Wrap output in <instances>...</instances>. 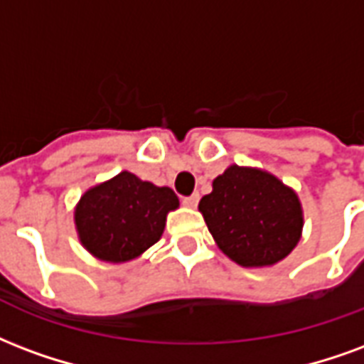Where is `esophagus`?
Segmentation results:
<instances>
[{"mask_svg": "<svg viewBox=\"0 0 364 364\" xmlns=\"http://www.w3.org/2000/svg\"><path fill=\"white\" fill-rule=\"evenodd\" d=\"M183 204L187 206V208H196V204H198V195H191V196H183Z\"/></svg>", "mask_w": 364, "mask_h": 364, "instance_id": "1", "label": "esophagus"}]
</instances>
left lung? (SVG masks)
<instances>
[{"label":"left lung","mask_w":364,"mask_h":364,"mask_svg":"<svg viewBox=\"0 0 364 364\" xmlns=\"http://www.w3.org/2000/svg\"><path fill=\"white\" fill-rule=\"evenodd\" d=\"M198 210L223 255L247 268L284 260L303 231L295 191L262 169L230 166L214 179Z\"/></svg>","instance_id":"left-lung-1"}]
</instances>
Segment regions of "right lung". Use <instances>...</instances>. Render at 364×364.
I'll list each match as a JSON object with an SVG mask.
<instances>
[{"instance_id": "right-lung-1", "label": "right lung", "mask_w": 364, "mask_h": 364, "mask_svg": "<svg viewBox=\"0 0 364 364\" xmlns=\"http://www.w3.org/2000/svg\"><path fill=\"white\" fill-rule=\"evenodd\" d=\"M177 206L179 198L169 187H156L121 171L80 196L75 225L80 243L92 257L127 262L160 239L168 212Z\"/></svg>"}]
</instances>
